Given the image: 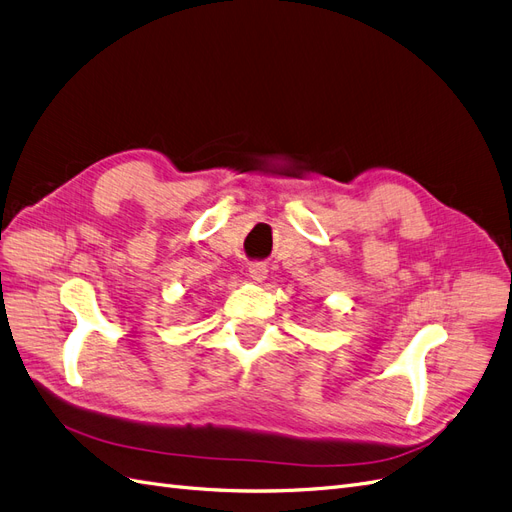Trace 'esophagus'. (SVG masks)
<instances>
[{"mask_svg": "<svg viewBox=\"0 0 512 512\" xmlns=\"http://www.w3.org/2000/svg\"><path fill=\"white\" fill-rule=\"evenodd\" d=\"M267 273H269V269H267V265H262V262H252L250 265V277L254 282H265Z\"/></svg>", "mask_w": 512, "mask_h": 512, "instance_id": "obj_1", "label": "esophagus"}]
</instances>
